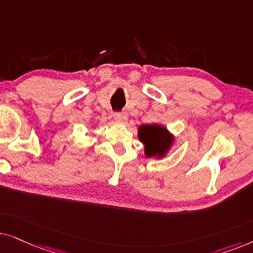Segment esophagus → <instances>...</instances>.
Masks as SVG:
<instances>
[{
    "mask_svg": "<svg viewBox=\"0 0 253 253\" xmlns=\"http://www.w3.org/2000/svg\"><path fill=\"white\" fill-rule=\"evenodd\" d=\"M114 119H116L118 123H126L127 120V114L124 112H116L113 114Z\"/></svg>",
    "mask_w": 253,
    "mask_h": 253,
    "instance_id": "1",
    "label": "esophagus"
}]
</instances>
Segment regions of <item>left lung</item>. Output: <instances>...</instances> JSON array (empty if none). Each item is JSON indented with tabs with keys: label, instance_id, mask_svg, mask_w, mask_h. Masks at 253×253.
I'll list each match as a JSON object with an SVG mask.
<instances>
[{
	"label": "left lung",
	"instance_id": "1",
	"mask_svg": "<svg viewBox=\"0 0 253 253\" xmlns=\"http://www.w3.org/2000/svg\"><path fill=\"white\" fill-rule=\"evenodd\" d=\"M139 139L146 146L144 149L148 157L164 155L172 141L168 129L160 125H142L139 128Z\"/></svg>",
	"mask_w": 253,
	"mask_h": 253
}]
</instances>
